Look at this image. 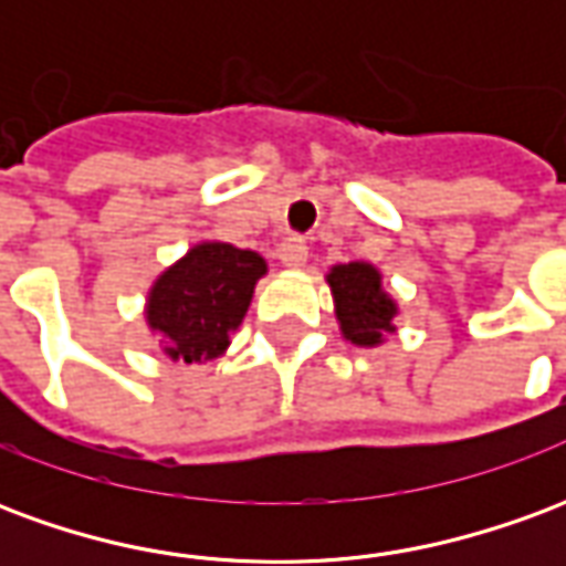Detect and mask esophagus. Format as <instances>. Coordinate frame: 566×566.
<instances>
[{"label":"esophagus","instance_id":"1","mask_svg":"<svg viewBox=\"0 0 566 566\" xmlns=\"http://www.w3.org/2000/svg\"><path fill=\"white\" fill-rule=\"evenodd\" d=\"M308 258V248L303 239H284L282 245H279V260H282V266H287V270H300L303 263H306Z\"/></svg>","mask_w":566,"mask_h":566}]
</instances>
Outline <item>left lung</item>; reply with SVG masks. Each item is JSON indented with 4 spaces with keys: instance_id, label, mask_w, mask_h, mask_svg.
I'll return each mask as SVG.
<instances>
[{
    "instance_id": "obj_1",
    "label": "left lung",
    "mask_w": 566,
    "mask_h": 566,
    "mask_svg": "<svg viewBox=\"0 0 566 566\" xmlns=\"http://www.w3.org/2000/svg\"><path fill=\"white\" fill-rule=\"evenodd\" d=\"M333 294V312L345 343L357 348H376L397 333L400 303L388 294L381 270L369 260L336 263L327 270Z\"/></svg>"
}]
</instances>
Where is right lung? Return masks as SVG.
I'll list each match as a JSON object with an SVG mask.
<instances>
[{
	"label": "right lung",
	"instance_id": "1",
	"mask_svg": "<svg viewBox=\"0 0 566 566\" xmlns=\"http://www.w3.org/2000/svg\"><path fill=\"white\" fill-rule=\"evenodd\" d=\"M270 272L251 248L199 239L150 282L145 324L172 364H209L227 355L258 282Z\"/></svg>",
	"mask_w": 566,
	"mask_h": 566
}]
</instances>
